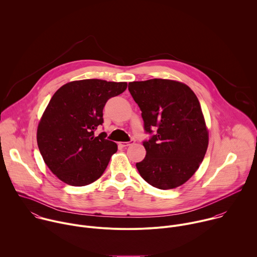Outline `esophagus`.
<instances>
[{
	"label": "esophagus",
	"mask_w": 257,
	"mask_h": 257,
	"mask_svg": "<svg viewBox=\"0 0 257 257\" xmlns=\"http://www.w3.org/2000/svg\"><path fill=\"white\" fill-rule=\"evenodd\" d=\"M134 142H135L134 139H131V140L128 141V142H119V146H121V147H127V146L133 144Z\"/></svg>",
	"instance_id": "esophagus-1"
}]
</instances>
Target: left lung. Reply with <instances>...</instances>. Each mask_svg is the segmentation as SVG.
Masks as SVG:
<instances>
[{"label": "left lung", "mask_w": 257, "mask_h": 257, "mask_svg": "<svg viewBox=\"0 0 257 257\" xmlns=\"http://www.w3.org/2000/svg\"><path fill=\"white\" fill-rule=\"evenodd\" d=\"M141 110L146 156L136 167L154 188L170 190L197 172L208 148V130L200 102L185 83L161 78L129 82Z\"/></svg>", "instance_id": "obj_1"}]
</instances>
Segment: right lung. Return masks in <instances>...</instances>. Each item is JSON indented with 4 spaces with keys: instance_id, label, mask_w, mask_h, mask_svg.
<instances>
[{
    "instance_id": "right-lung-1",
    "label": "right lung",
    "mask_w": 257,
    "mask_h": 257,
    "mask_svg": "<svg viewBox=\"0 0 257 257\" xmlns=\"http://www.w3.org/2000/svg\"><path fill=\"white\" fill-rule=\"evenodd\" d=\"M127 82L82 79L68 82L52 96L37 129V144L44 162L63 183L82 187L105 172L117 144L106 133L95 135L104 123L109 99L122 94Z\"/></svg>"
}]
</instances>
